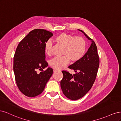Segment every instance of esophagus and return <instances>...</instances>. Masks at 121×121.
Masks as SVG:
<instances>
[{"label": "esophagus", "instance_id": "obj_1", "mask_svg": "<svg viewBox=\"0 0 121 121\" xmlns=\"http://www.w3.org/2000/svg\"><path fill=\"white\" fill-rule=\"evenodd\" d=\"M57 71H58L57 69H53V73H56Z\"/></svg>", "mask_w": 121, "mask_h": 121}]
</instances>
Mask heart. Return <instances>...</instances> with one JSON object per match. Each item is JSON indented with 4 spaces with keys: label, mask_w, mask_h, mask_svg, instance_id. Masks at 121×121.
<instances>
[{
    "label": "heart",
    "mask_w": 121,
    "mask_h": 121,
    "mask_svg": "<svg viewBox=\"0 0 121 121\" xmlns=\"http://www.w3.org/2000/svg\"><path fill=\"white\" fill-rule=\"evenodd\" d=\"M55 41L64 47L63 57H56L50 61V65L52 68L60 69L68 65L70 60L76 62L81 60L86 50V42L82 37H74L73 35L63 33L56 36ZM52 43L50 41L46 43L44 50L47 54L51 53Z\"/></svg>",
    "instance_id": "heart-1"
}]
</instances>
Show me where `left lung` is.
Returning <instances> with one entry per match:
<instances>
[{"label":"left lung","instance_id":"8db88e82","mask_svg":"<svg viewBox=\"0 0 121 121\" xmlns=\"http://www.w3.org/2000/svg\"><path fill=\"white\" fill-rule=\"evenodd\" d=\"M78 30L90 40L91 44L81 59L69 67L76 74L72 75L65 71H62L64 77L60 81L61 90L65 96L73 100L82 98L90 90L96 77L99 65L95 43L84 31Z\"/></svg>","mask_w":121,"mask_h":121}]
</instances>
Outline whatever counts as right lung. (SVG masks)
<instances>
[{"label": "right lung", "mask_w": 121, "mask_h": 121, "mask_svg": "<svg viewBox=\"0 0 121 121\" xmlns=\"http://www.w3.org/2000/svg\"><path fill=\"white\" fill-rule=\"evenodd\" d=\"M52 32L44 29L31 31L17 45L13 58V72L17 86L25 95L33 97L41 94L53 74L48 66L44 47Z\"/></svg>", "instance_id": "right-lung-1"}]
</instances>
